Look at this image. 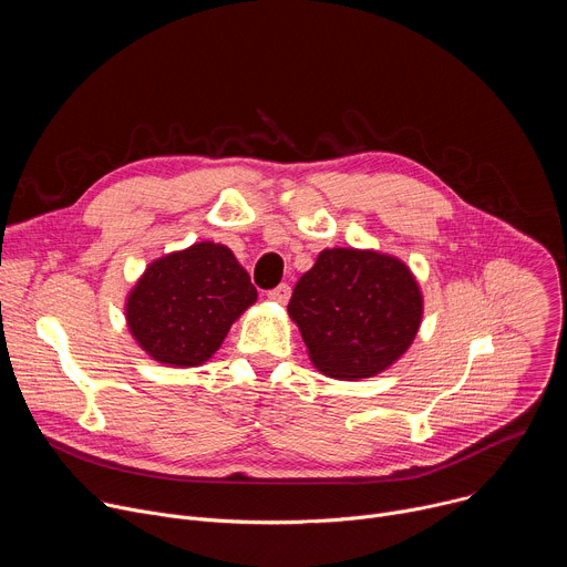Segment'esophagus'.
Returning <instances> with one entry per match:
<instances>
[{"label":"esophagus","instance_id":"obj_1","mask_svg":"<svg viewBox=\"0 0 567 567\" xmlns=\"http://www.w3.org/2000/svg\"><path fill=\"white\" fill-rule=\"evenodd\" d=\"M267 296H269V300H276V302L285 305V302L289 300V296H291V287H289V285H278V287L271 289Z\"/></svg>","mask_w":567,"mask_h":567}]
</instances>
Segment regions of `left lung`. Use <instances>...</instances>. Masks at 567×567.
Returning <instances> with one entry per match:
<instances>
[{
	"label": "left lung",
	"mask_w": 567,
	"mask_h": 567,
	"mask_svg": "<svg viewBox=\"0 0 567 567\" xmlns=\"http://www.w3.org/2000/svg\"><path fill=\"white\" fill-rule=\"evenodd\" d=\"M289 316L318 372L365 379L411 348L424 300L401 260L359 249H326L296 282Z\"/></svg>",
	"instance_id": "obj_1"
}]
</instances>
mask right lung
<instances>
[{"instance_id": "1", "label": "right lung", "mask_w": 567, "mask_h": 567, "mask_svg": "<svg viewBox=\"0 0 567 567\" xmlns=\"http://www.w3.org/2000/svg\"><path fill=\"white\" fill-rule=\"evenodd\" d=\"M256 298L233 251L199 241L145 269L127 296V328L154 361L195 368L219 350L233 322Z\"/></svg>"}]
</instances>
